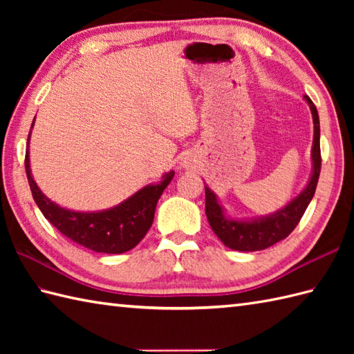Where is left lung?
<instances>
[{"instance_id": "1", "label": "left lung", "mask_w": 354, "mask_h": 354, "mask_svg": "<svg viewBox=\"0 0 354 354\" xmlns=\"http://www.w3.org/2000/svg\"><path fill=\"white\" fill-rule=\"evenodd\" d=\"M312 112L313 118V146H312V175L309 183L298 196L293 198L289 204L277 209L275 213L255 217V219H231L219 204L216 194L205 185V214L208 223L214 234L219 237L225 246L236 251H261L275 245L277 242L288 237L306 212L307 205L317 190L319 171H321V149H319V117L317 106L304 95Z\"/></svg>"}]
</instances>
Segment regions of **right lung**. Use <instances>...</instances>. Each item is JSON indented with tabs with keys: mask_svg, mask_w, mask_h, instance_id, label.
<instances>
[{
	"mask_svg": "<svg viewBox=\"0 0 354 354\" xmlns=\"http://www.w3.org/2000/svg\"><path fill=\"white\" fill-rule=\"evenodd\" d=\"M33 124L35 120L32 129ZM32 129H30L27 138L26 173L33 199L45 219L61 231L65 237L95 252L122 254L137 246L141 239L146 236L149 228L152 227L156 202L175 176V171H167L160 183L142 187L131 198L112 208L100 209V212H73V209L64 208L48 199L35 183L28 155Z\"/></svg>",
	"mask_w": 354,
	"mask_h": 354,
	"instance_id": "obj_1",
	"label": "right lung"
}]
</instances>
